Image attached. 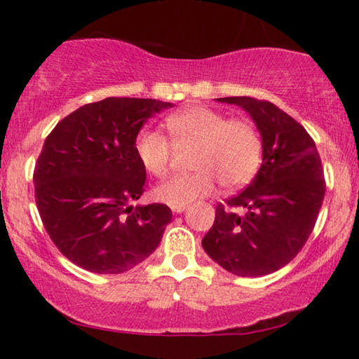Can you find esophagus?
Instances as JSON below:
<instances>
[{"instance_id": "obj_1", "label": "esophagus", "mask_w": 359, "mask_h": 359, "mask_svg": "<svg viewBox=\"0 0 359 359\" xmlns=\"http://www.w3.org/2000/svg\"><path fill=\"white\" fill-rule=\"evenodd\" d=\"M184 209H186V205H171V210H173L175 214H181Z\"/></svg>"}]
</instances>
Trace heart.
<instances>
[{"mask_svg":"<svg viewBox=\"0 0 359 359\" xmlns=\"http://www.w3.org/2000/svg\"><path fill=\"white\" fill-rule=\"evenodd\" d=\"M165 137L160 132L144 130L135 140L140 165L151 176L168 175L173 145L194 147L189 175H178L155 188V199L168 205H186L212 193L215 181L222 189H237L257 173L262 160V137L252 122L229 119L222 112L193 106L175 112L165 121Z\"/></svg>","mask_w":359,"mask_h":359,"instance_id":"b5f03b06","label":"heart"}]
</instances>
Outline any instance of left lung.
<instances>
[{
    "instance_id": "1",
    "label": "left lung",
    "mask_w": 359,
    "mask_h": 359,
    "mask_svg": "<svg viewBox=\"0 0 359 359\" xmlns=\"http://www.w3.org/2000/svg\"><path fill=\"white\" fill-rule=\"evenodd\" d=\"M217 101L252 116L263 163L247 189L217 204L203 248L229 273L264 276L292 262L316 227L325 198L322 160L307 130L273 102L250 96Z\"/></svg>"
}]
</instances>
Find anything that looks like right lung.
Segmentation results:
<instances>
[{"instance_id":"right-lung-1","label":"right lung","mask_w":359,"mask_h":359,"mask_svg":"<svg viewBox=\"0 0 359 359\" xmlns=\"http://www.w3.org/2000/svg\"><path fill=\"white\" fill-rule=\"evenodd\" d=\"M170 102L106 97L73 111L43 142L34 168L36 204L63 257L97 274H119L149 258L171 222L166 204L137 205L147 171L137 135Z\"/></svg>"}]
</instances>
